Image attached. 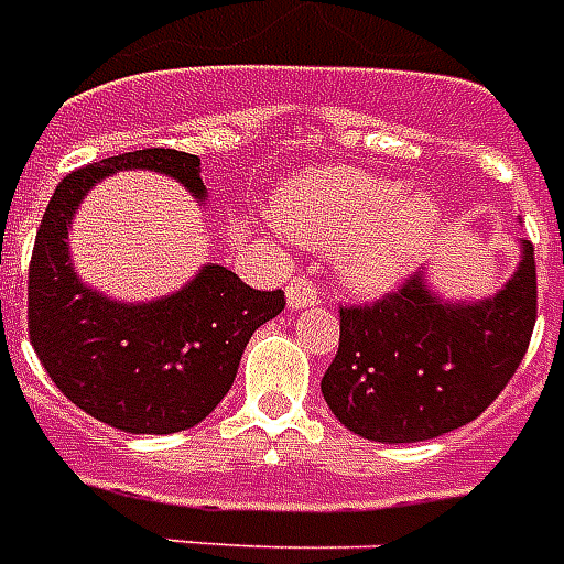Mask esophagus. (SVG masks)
<instances>
[{
    "mask_svg": "<svg viewBox=\"0 0 564 564\" xmlns=\"http://www.w3.org/2000/svg\"><path fill=\"white\" fill-rule=\"evenodd\" d=\"M317 286L307 281V278H295V281H290V286H286V305H290V311H305V307L317 305Z\"/></svg>",
    "mask_w": 564,
    "mask_h": 564,
    "instance_id": "34e87169",
    "label": "esophagus"
}]
</instances>
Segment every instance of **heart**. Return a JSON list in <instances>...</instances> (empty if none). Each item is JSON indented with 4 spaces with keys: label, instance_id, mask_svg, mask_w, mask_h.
<instances>
[{
    "label": "heart",
    "instance_id": "1",
    "mask_svg": "<svg viewBox=\"0 0 564 564\" xmlns=\"http://www.w3.org/2000/svg\"><path fill=\"white\" fill-rule=\"evenodd\" d=\"M281 229L335 253V269L362 295L392 290L432 250L441 208L432 196H404L399 181L354 169H317L274 198Z\"/></svg>",
    "mask_w": 564,
    "mask_h": 564
}]
</instances>
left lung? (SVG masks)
<instances>
[{
	"mask_svg": "<svg viewBox=\"0 0 564 564\" xmlns=\"http://www.w3.org/2000/svg\"><path fill=\"white\" fill-rule=\"evenodd\" d=\"M534 247L520 241L508 283L480 299H444L416 271L371 307H341V341L323 399L354 435L416 444L471 423L520 368L534 329Z\"/></svg>",
	"mask_w": 564,
	"mask_h": 564,
	"instance_id": "1",
	"label": "left lung"
}]
</instances>
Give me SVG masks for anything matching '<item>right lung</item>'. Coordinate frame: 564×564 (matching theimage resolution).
I'll return each mask as SVG.
<instances>
[{
  "mask_svg": "<svg viewBox=\"0 0 564 564\" xmlns=\"http://www.w3.org/2000/svg\"><path fill=\"white\" fill-rule=\"evenodd\" d=\"M156 172L208 202L202 160L169 148L108 156L59 181L30 262V341L68 402L132 435H172L202 423L238 375L250 335L283 311L281 290H253L208 262L150 302H123L80 281L72 220L93 186L117 172Z\"/></svg>",
  "mask_w": 564,
  "mask_h": 564,
  "instance_id": "add662e5",
  "label": "right lung"
}]
</instances>
